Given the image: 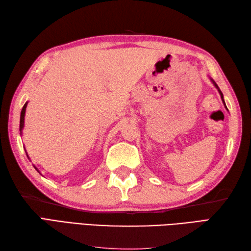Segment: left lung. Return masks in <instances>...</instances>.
Wrapping results in <instances>:
<instances>
[{
	"label": "left lung",
	"instance_id": "1",
	"mask_svg": "<svg viewBox=\"0 0 251 251\" xmlns=\"http://www.w3.org/2000/svg\"><path fill=\"white\" fill-rule=\"evenodd\" d=\"M209 78V80H211V82L213 83V85L215 86V87H216V89H217V91H218V93H219V95H220V97H221V100H223V102H224V106H225V108L226 109V102H225V99H224V95H223V93H221V91H220V89H219V87H218V85L216 84V82H215V81L211 78V77H208Z\"/></svg>",
	"mask_w": 251,
	"mask_h": 251
}]
</instances>
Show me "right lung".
Wrapping results in <instances>:
<instances>
[{
  "label": "right lung",
  "instance_id": "1",
  "mask_svg": "<svg viewBox=\"0 0 251 251\" xmlns=\"http://www.w3.org/2000/svg\"><path fill=\"white\" fill-rule=\"evenodd\" d=\"M26 106H27V101L25 103V106H23V108H22V110H21V114H20V126H19V130H20V135H22V130H23V127H25V111H26ZM25 154H26V156H27V158L30 159V157H28V155H27V152H26V150H25ZM34 166V165H33ZM34 168H35V170H36L37 172H39V170L38 169L34 166ZM39 174H42L39 172ZM43 176V174H42Z\"/></svg>",
  "mask_w": 251,
  "mask_h": 251
}]
</instances>
